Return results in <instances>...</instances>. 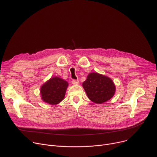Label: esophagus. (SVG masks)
Instances as JSON below:
<instances>
[{
    "instance_id": "obj_1",
    "label": "esophagus",
    "mask_w": 157,
    "mask_h": 157,
    "mask_svg": "<svg viewBox=\"0 0 157 157\" xmlns=\"http://www.w3.org/2000/svg\"><path fill=\"white\" fill-rule=\"evenodd\" d=\"M79 83V81L77 80V79H72V83L73 85H78Z\"/></svg>"
}]
</instances>
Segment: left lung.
<instances>
[{"label": "left lung", "mask_w": 157, "mask_h": 157, "mask_svg": "<svg viewBox=\"0 0 157 157\" xmlns=\"http://www.w3.org/2000/svg\"><path fill=\"white\" fill-rule=\"evenodd\" d=\"M83 86L90 100L97 104H102L109 100L115 92V86L108 77L97 72L88 74L83 83Z\"/></svg>", "instance_id": "1"}]
</instances>
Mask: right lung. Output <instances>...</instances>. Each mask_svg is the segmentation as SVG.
Instances as JSON below:
<instances>
[{
	"label": "right lung",
	"mask_w": 157,
	"mask_h": 157,
	"mask_svg": "<svg viewBox=\"0 0 157 157\" xmlns=\"http://www.w3.org/2000/svg\"><path fill=\"white\" fill-rule=\"evenodd\" d=\"M68 83L58 77L51 78L40 88L41 97L43 101L51 105L60 102L64 98Z\"/></svg>",
	"instance_id": "right-lung-1"
}]
</instances>
